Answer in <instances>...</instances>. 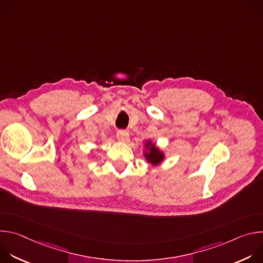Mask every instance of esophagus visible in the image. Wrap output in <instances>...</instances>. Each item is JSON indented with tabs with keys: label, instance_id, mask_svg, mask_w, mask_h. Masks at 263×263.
<instances>
[{
	"label": "esophagus",
	"instance_id": "obj_1",
	"mask_svg": "<svg viewBox=\"0 0 263 263\" xmlns=\"http://www.w3.org/2000/svg\"><path fill=\"white\" fill-rule=\"evenodd\" d=\"M117 138L122 142H127L129 140V133L126 130H120L117 133Z\"/></svg>",
	"mask_w": 263,
	"mask_h": 263
}]
</instances>
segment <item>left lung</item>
Masks as SVG:
<instances>
[{
	"label": "left lung",
	"mask_w": 263,
	"mask_h": 263,
	"mask_svg": "<svg viewBox=\"0 0 263 263\" xmlns=\"http://www.w3.org/2000/svg\"><path fill=\"white\" fill-rule=\"evenodd\" d=\"M144 146L146 149V152H144V157L147 162L156 166L163 161L164 154L160 151L158 147H156L155 143H152V141L146 140Z\"/></svg>",
	"instance_id": "obj_1"
}]
</instances>
